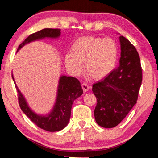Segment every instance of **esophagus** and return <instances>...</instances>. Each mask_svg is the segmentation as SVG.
I'll return each instance as SVG.
<instances>
[{
  "label": "esophagus",
  "mask_w": 158,
  "mask_h": 158,
  "mask_svg": "<svg viewBox=\"0 0 158 158\" xmlns=\"http://www.w3.org/2000/svg\"><path fill=\"white\" fill-rule=\"evenodd\" d=\"M81 87H82L83 90H84V93L87 92L90 89V87L89 86V85H88L86 84H85V83H83V84H81Z\"/></svg>",
  "instance_id": "34e87169"
}]
</instances>
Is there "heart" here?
Here are the masks:
<instances>
[{"label": "heart", "instance_id": "obj_1", "mask_svg": "<svg viewBox=\"0 0 158 158\" xmlns=\"http://www.w3.org/2000/svg\"><path fill=\"white\" fill-rule=\"evenodd\" d=\"M118 49L114 40L100 37H79L66 53L65 63L74 75H79L84 63L85 73L93 79L101 80L109 75L116 65Z\"/></svg>", "mask_w": 158, "mask_h": 158}]
</instances>
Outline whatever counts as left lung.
Instances as JSON below:
<instances>
[{"instance_id": "obj_1", "label": "left lung", "mask_w": 158, "mask_h": 158, "mask_svg": "<svg viewBox=\"0 0 158 158\" xmlns=\"http://www.w3.org/2000/svg\"><path fill=\"white\" fill-rule=\"evenodd\" d=\"M119 66L103 80L93 85L97 98L95 121L105 128L116 127L137 103L142 81L140 58L136 48L123 36L119 37Z\"/></svg>"}]
</instances>
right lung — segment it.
Masks as SVG:
<instances>
[{
    "label": "right lung",
    "instance_id": "1",
    "mask_svg": "<svg viewBox=\"0 0 158 158\" xmlns=\"http://www.w3.org/2000/svg\"><path fill=\"white\" fill-rule=\"evenodd\" d=\"M60 35V29L44 28L30 35L19 46L17 52L24 45L30 42L44 38L57 39ZM12 77L18 92L19 104L20 107L32 122L41 129L49 132H57L67 126L70 118L72 105L74 101L83 94L81 85L78 79L73 77L60 76L58 81L56 100L53 109L49 114L42 115L36 114L30 108L24 96L18 89L13 74H12Z\"/></svg>",
    "mask_w": 158,
    "mask_h": 158
}]
</instances>
